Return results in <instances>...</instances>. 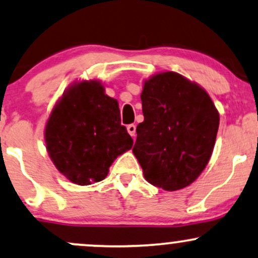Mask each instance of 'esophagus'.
Returning a JSON list of instances; mask_svg holds the SVG:
<instances>
[{"mask_svg":"<svg viewBox=\"0 0 258 258\" xmlns=\"http://www.w3.org/2000/svg\"><path fill=\"white\" fill-rule=\"evenodd\" d=\"M127 132L130 133V136H131L132 138H135L136 137V126L133 125V123L127 126Z\"/></svg>","mask_w":258,"mask_h":258,"instance_id":"esophagus-1","label":"esophagus"}]
</instances>
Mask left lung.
Masks as SVG:
<instances>
[{
    "instance_id": "obj_1",
    "label": "left lung",
    "mask_w": 258,
    "mask_h": 258,
    "mask_svg": "<svg viewBox=\"0 0 258 258\" xmlns=\"http://www.w3.org/2000/svg\"><path fill=\"white\" fill-rule=\"evenodd\" d=\"M144 121L132 151L148 182L166 191L191 185L212 156L220 115L208 92L181 74L161 72L144 82Z\"/></svg>"
}]
</instances>
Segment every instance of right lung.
Instances as JSON below:
<instances>
[{"mask_svg": "<svg viewBox=\"0 0 258 258\" xmlns=\"http://www.w3.org/2000/svg\"><path fill=\"white\" fill-rule=\"evenodd\" d=\"M44 139L58 172L82 186L103 180L116 157L133 145L121 125L119 103L96 79L68 86L46 121Z\"/></svg>", "mask_w": 258, "mask_h": 258, "instance_id": "add662e5", "label": "right lung"}]
</instances>
